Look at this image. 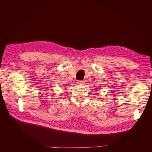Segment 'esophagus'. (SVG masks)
I'll return each instance as SVG.
<instances>
[{
	"label": "esophagus",
	"mask_w": 152,
	"mask_h": 152,
	"mask_svg": "<svg viewBox=\"0 0 152 152\" xmlns=\"http://www.w3.org/2000/svg\"><path fill=\"white\" fill-rule=\"evenodd\" d=\"M77 84H79V85H84V81H83V80H77Z\"/></svg>",
	"instance_id": "1"
}]
</instances>
